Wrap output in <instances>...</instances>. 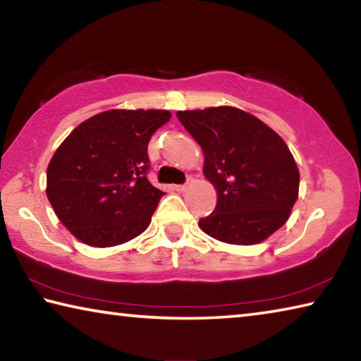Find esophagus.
<instances>
[{
	"instance_id": "1",
	"label": "esophagus",
	"mask_w": 361,
	"mask_h": 361,
	"mask_svg": "<svg viewBox=\"0 0 361 361\" xmlns=\"http://www.w3.org/2000/svg\"><path fill=\"white\" fill-rule=\"evenodd\" d=\"M186 188H188V185H176V186H175V189H176V191H178V192H185Z\"/></svg>"
}]
</instances>
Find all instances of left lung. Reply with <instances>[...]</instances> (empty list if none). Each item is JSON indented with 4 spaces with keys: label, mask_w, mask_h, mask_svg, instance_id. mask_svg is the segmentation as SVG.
Here are the masks:
<instances>
[{
    "label": "left lung",
    "mask_w": 361,
    "mask_h": 361,
    "mask_svg": "<svg viewBox=\"0 0 361 361\" xmlns=\"http://www.w3.org/2000/svg\"><path fill=\"white\" fill-rule=\"evenodd\" d=\"M204 151V175L218 192L216 207L199 226L216 240L255 245L290 218L299 170L271 127L234 106L178 111Z\"/></svg>",
    "instance_id": "1"
}]
</instances>
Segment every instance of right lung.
Listing matches in <instances>:
<instances>
[{
    "mask_svg": "<svg viewBox=\"0 0 361 361\" xmlns=\"http://www.w3.org/2000/svg\"><path fill=\"white\" fill-rule=\"evenodd\" d=\"M166 109H109L79 124L47 167V199L78 240L129 242L148 228L161 189L146 178L148 143L170 121Z\"/></svg>",
    "mask_w": 361,
    "mask_h": 361,
    "instance_id": "add662e5",
    "label": "right lung"
}]
</instances>
